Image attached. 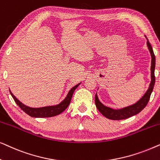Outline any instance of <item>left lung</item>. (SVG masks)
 I'll list each match as a JSON object with an SVG mask.
<instances>
[{
  "instance_id": "8db88e82",
  "label": "left lung",
  "mask_w": 160,
  "mask_h": 160,
  "mask_svg": "<svg viewBox=\"0 0 160 160\" xmlns=\"http://www.w3.org/2000/svg\"><path fill=\"white\" fill-rule=\"evenodd\" d=\"M147 47H148V50H149L150 52L151 57H152V65H151V82L147 91L146 92V93L144 94L143 97H142L138 101L135 102V103L131 105V106L124 107V108H118V109H113L111 108H109V107L104 106V105L100 101L99 99H98L97 93H96L95 95L96 107H97L98 111H99L105 117L112 120L125 119H128L129 117H132V116L138 114V113L141 112V111L146 106L148 100L150 99L151 94L152 92L153 89H154V84H155L154 70H155V62H156V59H155V55L154 54V52H153V49L148 39H147Z\"/></svg>"
}]
</instances>
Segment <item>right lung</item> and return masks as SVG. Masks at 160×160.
<instances>
[{"label": "right lung", "instance_id": "obj_1", "mask_svg": "<svg viewBox=\"0 0 160 160\" xmlns=\"http://www.w3.org/2000/svg\"><path fill=\"white\" fill-rule=\"evenodd\" d=\"M79 84H76L73 87L70 89V91L68 93L66 97L65 98V99L61 101L59 104L54 105V106H44V107H40V108H31L26 105L23 104L22 102L19 101L15 96L13 95V93L11 92L9 89L11 95L12 96V98H14V101L16 102V103L18 105L19 108L22 110L24 112L27 113L31 117L35 118H46V117H54V116L60 114L61 113L63 112L65 109L68 108V106H69L70 102H71L72 96L75 91V89L79 86Z\"/></svg>", "mask_w": 160, "mask_h": 160}]
</instances>
